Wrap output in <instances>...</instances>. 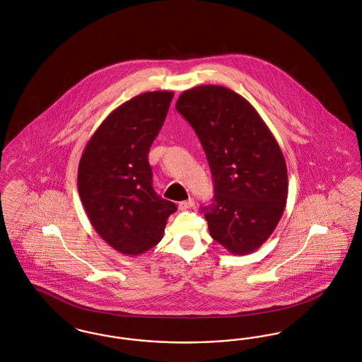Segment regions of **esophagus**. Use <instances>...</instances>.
<instances>
[{
    "mask_svg": "<svg viewBox=\"0 0 362 362\" xmlns=\"http://www.w3.org/2000/svg\"><path fill=\"white\" fill-rule=\"evenodd\" d=\"M194 199L192 198H189V199H186V201H182L180 204H179V209L180 210H187V209H191V207L194 206Z\"/></svg>",
    "mask_w": 362,
    "mask_h": 362,
    "instance_id": "34e87169",
    "label": "esophagus"
}]
</instances>
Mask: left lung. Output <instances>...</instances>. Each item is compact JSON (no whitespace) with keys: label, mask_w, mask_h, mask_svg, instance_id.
I'll return each mask as SVG.
<instances>
[{"label":"left lung","mask_w":362,"mask_h":362,"mask_svg":"<svg viewBox=\"0 0 362 362\" xmlns=\"http://www.w3.org/2000/svg\"><path fill=\"white\" fill-rule=\"evenodd\" d=\"M176 110L206 153L213 202L202 207L210 236L233 255H247L270 238L288 198L285 157L258 111L221 86L185 90Z\"/></svg>","instance_id":"obj_1"}]
</instances>
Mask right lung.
Segmentation results:
<instances>
[{
    "mask_svg": "<svg viewBox=\"0 0 362 362\" xmlns=\"http://www.w3.org/2000/svg\"><path fill=\"white\" fill-rule=\"evenodd\" d=\"M173 92H145L115 108L89 138L77 187L86 216L108 245L138 255L163 238L176 205L157 195L148 153Z\"/></svg>",
    "mask_w": 362,
    "mask_h": 362,
    "instance_id": "right-lung-1",
    "label": "right lung"
}]
</instances>
